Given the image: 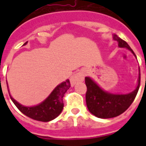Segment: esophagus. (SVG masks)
Here are the masks:
<instances>
[{
	"label": "esophagus",
	"instance_id": "34e87169",
	"mask_svg": "<svg viewBox=\"0 0 146 146\" xmlns=\"http://www.w3.org/2000/svg\"><path fill=\"white\" fill-rule=\"evenodd\" d=\"M84 76H85V73L84 71H80L78 73H76V74H74L70 78L71 85L74 86V84H76V83L80 82V81H83L84 79Z\"/></svg>",
	"mask_w": 146,
	"mask_h": 146
}]
</instances>
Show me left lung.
Instances as JSON below:
<instances>
[{
    "mask_svg": "<svg viewBox=\"0 0 146 146\" xmlns=\"http://www.w3.org/2000/svg\"><path fill=\"white\" fill-rule=\"evenodd\" d=\"M113 39L118 42L119 47L127 48L135 54L127 42L117 35H113ZM140 79L141 75L139 73L138 87L134 92L127 95H113L102 90L90 77H85L86 103L90 113L98 118L103 119L113 118L122 114L135 100L140 87Z\"/></svg>",
    "mask_w": 146,
    "mask_h": 146,
    "instance_id": "left-lung-1",
    "label": "left lung"
}]
</instances>
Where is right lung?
<instances>
[{"label":"right lung","instance_id":"obj_1","mask_svg":"<svg viewBox=\"0 0 146 146\" xmlns=\"http://www.w3.org/2000/svg\"><path fill=\"white\" fill-rule=\"evenodd\" d=\"M25 43L24 44H26ZM70 88V82L69 80H66L65 82L62 83L58 85L54 91L51 92V95L45 99L40 104L33 107H26L22 106L11 98V101L14 102L15 106L20 110V112L25 114L26 116L31 119L48 122L50 120L56 118L63 110V96L67 90Z\"/></svg>","mask_w":146,"mask_h":146}]
</instances>
